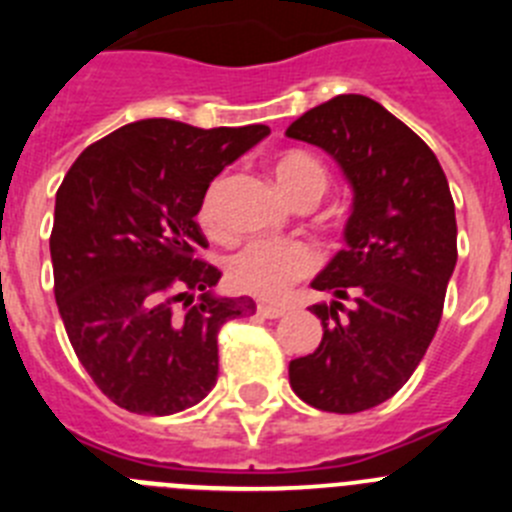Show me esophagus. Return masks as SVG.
Returning a JSON list of instances; mask_svg holds the SVG:
<instances>
[{"label": "esophagus", "instance_id": "34e87169", "mask_svg": "<svg viewBox=\"0 0 512 512\" xmlns=\"http://www.w3.org/2000/svg\"><path fill=\"white\" fill-rule=\"evenodd\" d=\"M256 312H259L261 318H282L284 312H287V307H282V305H269V302H259V307H256Z\"/></svg>", "mask_w": 512, "mask_h": 512}]
</instances>
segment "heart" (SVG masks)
I'll return each instance as SVG.
<instances>
[{
	"instance_id": "heart-1",
	"label": "heart",
	"mask_w": 512,
	"mask_h": 512,
	"mask_svg": "<svg viewBox=\"0 0 512 512\" xmlns=\"http://www.w3.org/2000/svg\"><path fill=\"white\" fill-rule=\"evenodd\" d=\"M271 171L289 200L297 205L315 202L328 189V169L312 151L284 148L274 156ZM220 189L223 179L217 176L207 184L197 205V223L210 238H223L225 228L220 220ZM318 269V253L305 241H253L238 251L230 261V282L241 292L264 300H282L289 287L310 277Z\"/></svg>"
}]
</instances>
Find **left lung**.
I'll return each mask as SVG.
<instances>
[{"instance_id": "obj_1", "label": "left lung", "mask_w": 512, "mask_h": 512, "mask_svg": "<svg viewBox=\"0 0 512 512\" xmlns=\"http://www.w3.org/2000/svg\"><path fill=\"white\" fill-rule=\"evenodd\" d=\"M289 138L320 146L354 187L346 248L312 287L323 341L289 361L300 400L325 413H361L413 377L436 336L456 266V215L436 153L364 94L307 110Z\"/></svg>"}]
</instances>
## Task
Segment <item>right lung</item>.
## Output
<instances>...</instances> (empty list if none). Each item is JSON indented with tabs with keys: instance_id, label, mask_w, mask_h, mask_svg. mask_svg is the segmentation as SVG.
I'll return each instance as SVG.
<instances>
[{
	"instance_id": "add662e5",
	"label": "right lung",
	"mask_w": 512,
	"mask_h": 512,
	"mask_svg": "<svg viewBox=\"0 0 512 512\" xmlns=\"http://www.w3.org/2000/svg\"><path fill=\"white\" fill-rule=\"evenodd\" d=\"M269 135L266 125L194 128L151 117L81 151L56 192L53 292L99 390L138 415H171L217 382V333L256 310L215 297L223 271L197 205L207 184Z\"/></svg>"
}]
</instances>
